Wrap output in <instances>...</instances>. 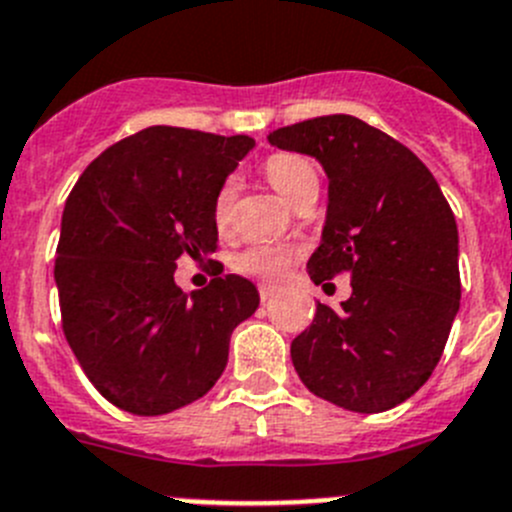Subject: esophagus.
I'll return each mask as SVG.
<instances>
[{"label": "esophagus", "mask_w": 512, "mask_h": 512, "mask_svg": "<svg viewBox=\"0 0 512 512\" xmlns=\"http://www.w3.org/2000/svg\"><path fill=\"white\" fill-rule=\"evenodd\" d=\"M274 294H276L274 284H259V297H261V302H269V299L274 297Z\"/></svg>", "instance_id": "1"}]
</instances>
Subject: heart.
<instances>
[{"mask_svg": "<svg viewBox=\"0 0 512 512\" xmlns=\"http://www.w3.org/2000/svg\"><path fill=\"white\" fill-rule=\"evenodd\" d=\"M264 175L287 200L297 203L304 192L320 190V175L307 157L294 152H276L264 162ZM233 203H236V182L225 180L215 190L213 223L220 233L233 228ZM297 251L289 246H269V243H251L233 256V269L243 276L276 281L287 274Z\"/></svg>", "mask_w": 512, "mask_h": 512, "instance_id": "b5f03b06", "label": "heart"}]
</instances>
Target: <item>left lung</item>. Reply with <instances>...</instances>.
I'll return each mask as SVG.
<instances>
[{
	"label": "left lung",
	"mask_w": 512,
	"mask_h": 512,
	"mask_svg": "<svg viewBox=\"0 0 512 512\" xmlns=\"http://www.w3.org/2000/svg\"><path fill=\"white\" fill-rule=\"evenodd\" d=\"M279 149L320 159L330 203L314 284L348 271L342 309L317 302L292 342V363L314 396L358 414L414 396L437 368L457 317V220L426 164L386 131L348 114L317 116L269 134Z\"/></svg>",
	"instance_id": "obj_1"
}]
</instances>
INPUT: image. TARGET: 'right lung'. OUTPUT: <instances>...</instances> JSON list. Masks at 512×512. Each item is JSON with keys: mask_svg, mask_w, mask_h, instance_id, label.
Segmentation results:
<instances>
[{"mask_svg": "<svg viewBox=\"0 0 512 512\" xmlns=\"http://www.w3.org/2000/svg\"><path fill=\"white\" fill-rule=\"evenodd\" d=\"M253 139L149 126L86 167L65 200L55 284L70 350L106 401L162 416L203 398L228 363L231 332L259 307L251 281L175 284L180 256L218 248L215 190ZM210 261V259H208Z\"/></svg>", "mask_w": 512, "mask_h": 512, "instance_id": "1", "label": "right lung"}]
</instances>
